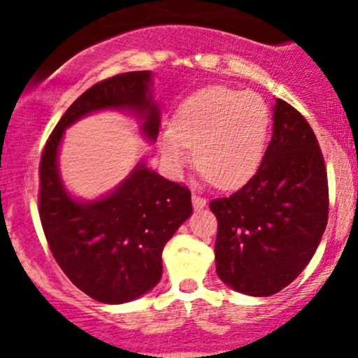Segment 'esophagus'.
<instances>
[{
	"label": "esophagus",
	"mask_w": 358,
	"mask_h": 358,
	"mask_svg": "<svg viewBox=\"0 0 358 358\" xmlns=\"http://www.w3.org/2000/svg\"><path fill=\"white\" fill-rule=\"evenodd\" d=\"M192 206H194V210H203V208L206 206V199H204L203 196L192 192Z\"/></svg>",
	"instance_id": "obj_1"
}]
</instances>
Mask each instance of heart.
<instances>
[{"label": "heart", "mask_w": 358, "mask_h": 358, "mask_svg": "<svg viewBox=\"0 0 358 358\" xmlns=\"http://www.w3.org/2000/svg\"><path fill=\"white\" fill-rule=\"evenodd\" d=\"M271 111L255 92L216 86L179 106L174 128L159 134V152L172 174L192 157L198 171L222 189L240 186L259 167L267 145Z\"/></svg>", "instance_id": "b5f03b06"}]
</instances>
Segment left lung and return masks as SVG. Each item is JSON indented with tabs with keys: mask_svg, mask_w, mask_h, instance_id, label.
Instances as JSON below:
<instances>
[{
	"mask_svg": "<svg viewBox=\"0 0 358 358\" xmlns=\"http://www.w3.org/2000/svg\"><path fill=\"white\" fill-rule=\"evenodd\" d=\"M274 130L255 176L213 199L216 274L248 296L282 291L308 266L328 223V178L315 131L275 99Z\"/></svg>",
	"mask_w": 358,
	"mask_h": 358,
	"instance_id": "left-lung-1",
	"label": "left lung"
}]
</instances>
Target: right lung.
I'll return each instance as SVG.
<instances>
[{
    "mask_svg": "<svg viewBox=\"0 0 358 358\" xmlns=\"http://www.w3.org/2000/svg\"><path fill=\"white\" fill-rule=\"evenodd\" d=\"M150 86V71L94 84L67 108L40 160L38 213L52 255L71 282L99 303H128L155 287L164 247L192 213L191 191L138 162L110 194L79 201L60 179L59 147L66 128L103 110L135 113L143 136L155 142L160 113Z\"/></svg>",
    "mask_w": 358,
    "mask_h": 358,
    "instance_id": "obj_1",
    "label": "right lung"
}]
</instances>
